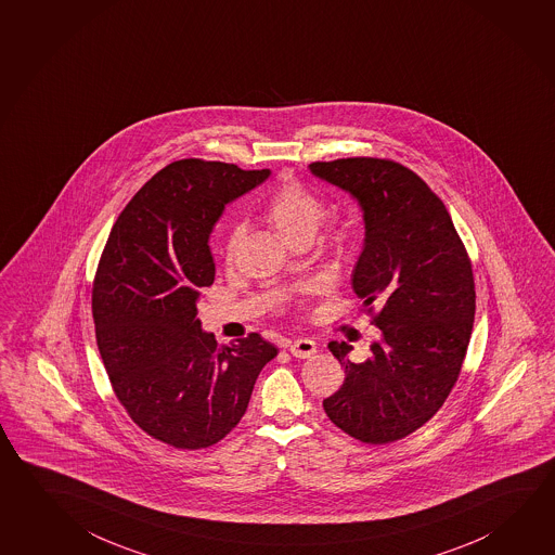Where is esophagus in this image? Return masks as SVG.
<instances>
[{"label":"esophagus","mask_w":555,"mask_h":555,"mask_svg":"<svg viewBox=\"0 0 555 555\" xmlns=\"http://www.w3.org/2000/svg\"><path fill=\"white\" fill-rule=\"evenodd\" d=\"M289 352L295 356V358H301V360H307V358H311L317 353V343L311 340V338H299V340H295L289 346Z\"/></svg>","instance_id":"1"}]
</instances>
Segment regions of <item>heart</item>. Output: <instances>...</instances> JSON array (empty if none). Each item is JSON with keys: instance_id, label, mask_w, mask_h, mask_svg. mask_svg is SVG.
I'll list each match as a JSON object with an SVG mask.
<instances>
[{"instance_id": "heart-1", "label": "heart", "mask_w": 555, "mask_h": 555, "mask_svg": "<svg viewBox=\"0 0 555 555\" xmlns=\"http://www.w3.org/2000/svg\"><path fill=\"white\" fill-rule=\"evenodd\" d=\"M263 215L273 229L280 232V236L292 244L301 238H313L326 211H324V203L313 192L305 190L299 183H285L272 193V197L266 203ZM241 227L234 224L227 234L224 250H222L227 260H232L241 241ZM350 236H352L350 227L338 224L331 238L334 246L344 248L350 242Z\"/></svg>"}]
</instances>
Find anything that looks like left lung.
Instances as JSON below:
<instances>
[{
	"label": "left lung",
	"mask_w": 555,
	"mask_h": 555,
	"mask_svg": "<svg viewBox=\"0 0 555 555\" xmlns=\"http://www.w3.org/2000/svg\"><path fill=\"white\" fill-rule=\"evenodd\" d=\"M309 171L362 209L352 287L363 311L379 309L382 331L360 363L350 344L328 343L346 379L324 413L356 440L395 442L430 421L457 382L474 328L472 263L443 203L401 164L346 158Z\"/></svg>",
	"instance_id": "8db88e82"
}]
</instances>
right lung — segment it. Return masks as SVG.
Masks as SVG:
<instances>
[{"label":"right lung","instance_id":"add662e5","mask_svg":"<svg viewBox=\"0 0 555 555\" xmlns=\"http://www.w3.org/2000/svg\"><path fill=\"white\" fill-rule=\"evenodd\" d=\"M270 176L173 162L125 207L101 256L91 307L105 370L132 421L173 448H209L231 433L278 356L256 333L219 346L197 317L215 282L209 238L224 205Z\"/></svg>","mask_w":555,"mask_h":555}]
</instances>
